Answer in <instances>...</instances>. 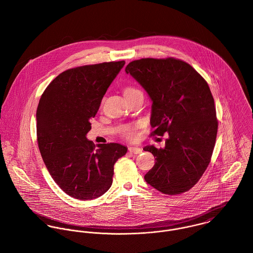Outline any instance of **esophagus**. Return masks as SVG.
I'll use <instances>...</instances> for the list:
<instances>
[{"mask_svg": "<svg viewBox=\"0 0 253 253\" xmlns=\"http://www.w3.org/2000/svg\"><path fill=\"white\" fill-rule=\"evenodd\" d=\"M128 151L131 153V154H140L142 152V149L140 148H137V147H128Z\"/></svg>", "mask_w": 253, "mask_h": 253, "instance_id": "esophagus-1", "label": "esophagus"}]
</instances>
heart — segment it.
<instances>
[{
  "label": "heart",
  "instance_id": "b5f03b06",
  "mask_svg": "<svg viewBox=\"0 0 253 253\" xmlns=\"http://www.w3.org/2000/svg\"><path fill=\"white\" fill-rule=\"evenodd\" d=\"M139 92H141V90H139L138 88H136L134 86H126L125 88V96L126 97H128L130 95H133V94L139 93ZM137 127H138L137 125L125 126L122 128V135L128 140H133L137 136Z\"/></svg>",
  "mask_w": 253,
  "mask_h": 253
}]
</instances>
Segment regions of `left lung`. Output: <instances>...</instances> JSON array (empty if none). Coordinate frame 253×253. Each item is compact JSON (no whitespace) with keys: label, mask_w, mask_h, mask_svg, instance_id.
Masks as SVG:
<instances>
[{"label":"left lung","mask_w":253,"mask_h":253,"mask_svg":"<svg viewBox=\"0 0 253 253\" xmlns=\"http://www.w3.org/2000/svg\"><path fill=\"white\" fill-rule=\"evenodd\" d=\"M126 72L153 101L150 135L169 133L165 148L145 147L156 160L145 180L167 195L189 191L208 169L216 141V109L207 81L173 57L133 60Z\"/></svg>","instance_id":"8db88e82"}]
</instances>
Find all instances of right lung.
<instances>
[{
  "label": "right lung",
  "mask_w": 253,
  "mask_h": 253,
  "mask_svg": "<svg viewBox=\"0 0 253 253\" xmlns=\"http://www.w3.org/2000/svg\"><path fill=\"white\" fill-rule=\"evenodd\" d=\"M125 61L68 69L42 92L37 108V141L54 182L70 197L87 201L112 185L114 165L127 148L118 143L98 149L85 135L107 88Z\"/></svg>",
  "instance_id": "add662e5"
}]
</instances>
